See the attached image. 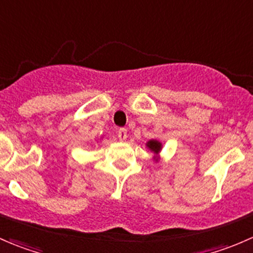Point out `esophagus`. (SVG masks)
<instances>
[{
  "label": "esophagus",
  "mask_w": 253,
  "mask_h": 253,
  "mask_svg": "<svg viewBox=\"0 0 253 253\" xmlns=\"http://www.w3.org/2000/svg\"><path fill=\"white\" fill-rule=\"evenodd\" d=\"M117 137L120 141H125L127 138V129L126 128H119L117 129Z\"/></svg>",
  "instance_id": "1"
}]
</instances>
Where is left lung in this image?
<instances>
[{"label": "left lung", "instance_id": "1", "mask_svg": "<svg viewBox=\"0 0 253 253\" xmlns=\"http://www.w3.org/2000/svg\"><path fill=\"white\" fill-rule=\"evenodd\" d=\"M148 148L150 150H153L154 153H159L160 149H162V143L158 142V141H149L147 143Z\"/></svg>", "mask_w": 253, "mask_h": 253}]
</instances>
